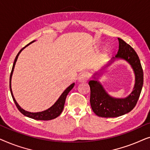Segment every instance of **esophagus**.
<instances>
[{"mask_svg": "<svg viewBox=\"0 0 150 150\" xmlns=\"http://www.w3.org/2000/svg\"><path fill=\"white\" fill-rule=\"evenodd\" d=\"M88 75L86 73H82L79 77V81L80 83H85L88 81Z\"/></svg>", "mask_w": 150, "mask_h": 150, "instance_id": "obj_1", "label": "esophagus"}]
</instances>
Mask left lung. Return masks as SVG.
Masks as SVG:
<instances>
[{"instance_id": "obj_1", "label": "left lung", "mask_w": 150, "mask_h": 150, "mask_svg": "<svg viewBox=\"0 0 150 150\" xmlns=\"http://www.w3.org/2000/svg\"><path fill=\"white\" fill-rule=\"evenodd\" d=\"M119 50L106 65L108 67L117 59L126 61L132 67L135 75L133 90L128 97L116 98L108 94L103 86L97 80H91L89 85L91 90L90 104L94 113L102 117H116L131 111L136 106L140 96L143 84V71L139 58L134 49L122 39L118 38ZM98 75L96 73L94 76ZM96 79V77L93 76Z\"/></svg>"}]
</instances>
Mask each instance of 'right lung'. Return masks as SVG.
Returning a JSON list of instances; mask_svg holds the SVG:
<instances>
[{
    "mask_svg": "<svg viewBox=\"0 0 150 150\" xmlns=\"http://www.w3.org/2000/svg\"><path fill=\"white\" fill-rule=\"evenodd\" d=\"M35 41H33L29 44L26 45L25 47H24L23 48H22L21 50H20V52L18 53L17 56H16L15 60H14V62H13V67H12V69H11V74H10V79H9V88H10V91H11V96H12V98H13L14 102H15L16 106H17L18 109L20 110V112H21L24 115H25L26 117H30L31 119H33V120H44V121H48V120H53V119H55L57 117L60 115V114L61 113V112L63 111V107H64V104H65V99H66V97L67 96V94L69 91H71V89L74 87V83H72L71 85H70L63 92V93L61 94L60 97L59 98V99L57 100V102H55V103L53 104V105L51 106L48 108V109H47L46 110H44V111H42V112H28L26 111V110H24L23 108H22L20 106H19V104L17 103V102H16V100L15 98H14V96L13 95V92H12V90H11V77H12V74H13V69H14V67H15V65H16V61H17V59H18V57L19 56L20 53L22 52V50H23L24 48H25L26 46H28V45L31 44Z\"/></svg>",
    "mask_w": 150,
    "mask_h": 150,
    "instance_id": "obj_1",
    "label": "right lung"
}]
</instances>
